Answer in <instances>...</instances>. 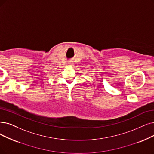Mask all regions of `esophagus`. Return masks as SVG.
<instances>
[{
    "mask_svg": "<svg viewBox=\"0 0 154 154\" xmlns=\"http://www.w3.org/2000/svg\"><path fill=\"white\" fill-rule=\"evenodd\" d=\"M68 64H69V66H74V64H73L72 63H71V62H69V63H68Z\"/></svg>",
    "mask_w": 154,
    "mask_h": 154,
    "instance_id": "esophagus-1",
    "label": "esophagus"
}]
</instances>
